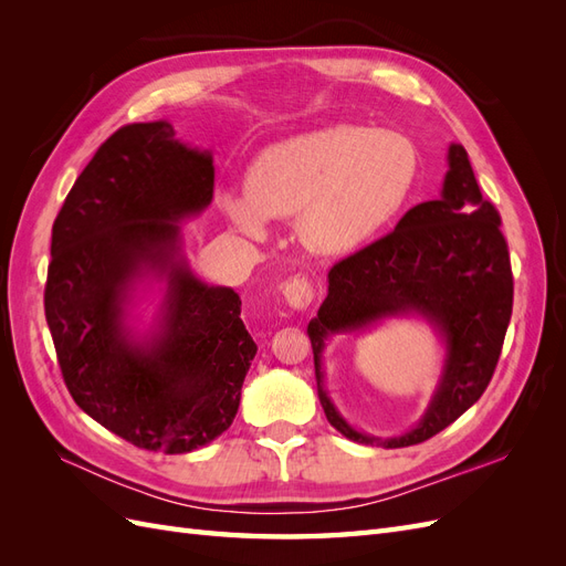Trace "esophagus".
I'll list each match as a JSON object with an SVG mask.
<instances>
[{"label":"esophagus","mask_w":566,"mask_h":566,"mask_svg":"<svg viewBox=\"0 0 566 566\" xmlns=\"http://www.w3.org/2000/svg\"><path fill=\"white\" fill-rule=\"evenodd\" d=\"M283 297L293 310L300 312L314 302V287L304 276H295L283 285Z\"/></svg>","instance_id":"esophagus-1"}]
</instances>
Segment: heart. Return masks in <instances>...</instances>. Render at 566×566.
<instances>
[{"label": "heart", "instance_id": "obj_1", "mask_svg": "<svg viewBox=\"0 0 566 566\" xmlns=\"http://www.w3.org/2000/svg\"><path fill=\"white\" fill-rule=\"evenodd\" d=\"M418 150L403 134L335 125L266 148L248 172V193L221 196L231 224L266 235L269 219L300 214L306 248L345 254L373 241L410 196Z\"/></svg>", "mask_w": 566, "mask_h": 566}]
</instances>
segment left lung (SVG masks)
Listing matches in <instances>:
<instances>
[{"label": "left lung", "instance_id": "8db88e82", "mask_svg": "<svg viewBox=\"0 0 566 566\" xmlns=\"http://www.w3.org/2000/svg\"><path fill=\"white\" fill-rule=\"evenodd\" d=\"M420 313L448 345L442 380L421 422L406 436L375 440L356 433L322 389L324 339L389 315ZM512 316V269L501 214L482 198L468 150L449 146L441 198L408 210L391 233L337 262L328 297L310 321L318 399L339 434L358 443L403 449L439 434L489 387Z\"/></svg>", "mask_w": 566, "mask_h": 566}]
</instances>
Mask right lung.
Instances as JSON below:
<instances>
[{
	"label": "right lung",
	"instance_id": "1",
	"mask_svg": "<svg viewBox=\"0 0 566 566\" xmlns=\"http://www.w3.org/2000/svg\"><path fill=\"white\" fill-rule=\"evenodd\" d=\"M210 150L175 127H119L82 169L51 229L44 314L63 382L113 434L188 453L227 432L256 354L231 287L202 283L181 252L186 217L212 202ZM166 281L157 328L126 325L133 285Z\"/></svg>",
	"mask_w": 566,
	"mask_h": 566
}]
</instances>
